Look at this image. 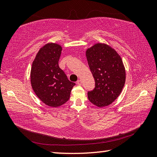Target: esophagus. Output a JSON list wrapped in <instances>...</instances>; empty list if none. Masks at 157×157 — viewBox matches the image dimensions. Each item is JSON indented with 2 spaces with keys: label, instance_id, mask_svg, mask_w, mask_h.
I'll return each mask as SVG.
<instances>
[{
  "label": "esophagus",
  "instance_id": "1",
  "mask_svg": "<svg viewBox=\"0 0 157 157\" xmlns=\"http://www.w3.org/2000/svg\"><path fill=\"white\" fill-rule=\"evenodd\" d=\"M77 84H78V85H81L82 84V80H81V79H78V82H77Z\"/></svg>",
  "mask_w": 157,
  "mask_h": 157
}]
</instances>
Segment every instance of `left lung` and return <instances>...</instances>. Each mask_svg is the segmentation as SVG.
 <instances>
[{"mask_svg":"<svg viewBox=\"0 0 157 157\" xmlns=\"http://www.w3.org/2000/svg\"><path fill=\"white\" fill-rule=\"evenodd\" d=\"M86 57L95 82V89L88 92L89 101L98 107L111 105L120 95L125 83L123 60L115 49L104 43L87 48Z\"/></svg>","mask_w":157,"mask_h":157,"instance_id":"1","label":"left lung"}]
</instances>
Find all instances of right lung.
Instances as JSON below:
<instances>
[{
    "label": "right lung",
    "instance_id": "right-lung-1",
    "mask_svg": "<svg viewBox=\"0 0 157 157\" xmlns=\"http://www.w3.org/2000/svg\"><path fill=\"white\" fill-rule=\"evenodd\" d=\"M62 48L49 42L36 53L30 71V82L34 94L44 104L58 107L67 102L75 84L70 82L58 62Z\"/></svg>",
    "mask_w": 157,
    "mask_h": 157
}]
</instances>
